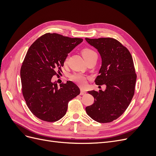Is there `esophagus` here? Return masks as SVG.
<instances>
[{
  "instance_id": "esophagus-1",
  "label": "esophagus",
  "mask_w": 156,
  "mask_h": 156,
  "mask_svg": "<svg viewBox=\"0 0 156 156\" xmlns=\"http://www.w3.org/2000/svg\"><path fill=\"white\" fill-rule=\"evenodd\" d=\"M86 94V92L81 89V93H80V94H81V96H83V95H84V94Z\"/></svg>"
}]
</instances>
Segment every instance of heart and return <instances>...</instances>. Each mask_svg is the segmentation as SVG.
Listing matches in <instances>:
<instances>
[{
    "label": "heart",
    "instance_id": "b5f03b06",
    "mask_svg": "<svg viewBox=\"0 0 156 156\" xmlns=\"http://www.w3.org/2000/svg\"><path fill=\"white\" fill-rule=\"evenodd\" d=\"M82 54L83 57L85 58L86 60L93 57L94 56H97L95 52L90 48H84V49H83ZM67 59L68 57L66 58V60H67ZM87 78L88 77L85 76V75L80 73H75L70 75V79H72L73 81L79 84H80V85L82 86L85 85L87 84Z\"/></svg>",
    "mask_w": 156,
    "mask_h": 156
}]
</instances>
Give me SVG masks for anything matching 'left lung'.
Segmentation results:
<instances>
[{"label": "left lung", "mask_w": 156, "mask_h": 156, "mask_svg": "<svg viewBox=\"0 0 156 156\" xmlns=\"http://www.w3.org/2000/svg\"><path fill=\"white\" fill-rule=\"evenodd\" d=\"M85 40L98 49L101 57V67L95 83L107 86L105 91L88 92L94 98V103L86 107V111L95 121L108 123L123 114L133 97L136 74L133 58L129 50L116 39Z\"/></svg>", "instance_id": "1"}]
</instances>
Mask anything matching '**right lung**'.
Wrapping results in <instances>:
<instances>
[{
	"label": "right lung",
	"instance_id": "add662e5",
	"mask_svg": "<svg viewBox=\"0 0 156 156\" xmlns=\"http://www.w3.org/2000/svg\"><path fill=\"white\" fill-rule=\"evenodd\" d=\"M56 33H46L28 50L21 68L22 93L27 105L34 115L45 122L60 120L66 115L70 100L80 94L72 81L58 87L52 82L58 76L68 54L83 41Z\"/></svg>",
	"mask_w": 156,
	"mask_h": 156
}]
</instances>
